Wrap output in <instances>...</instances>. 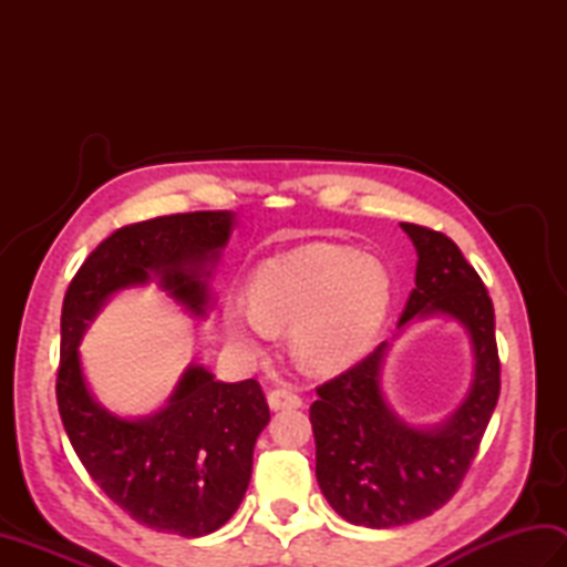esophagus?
Here are the masks:
<instances>
[{"label":"esophagus","instance_id":"1","mask_svg":"<svg viewBox=\"0 0 567 567\" xmlns=\"http://www.w3.org/2000/svg\"><path fill=\"white\" fill-rule=\"evenodd\" d=\"M268 404L270 409H297L302 406V396L295 394L292 390H285V388H277V390H270L268 392Z\"/></svg>","mask_w":567,"mask_h":567}]
</instances>
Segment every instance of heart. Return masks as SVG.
I'll use <instances>...</instances> for the list:
<instances>
[{"label": "heart", "mask_w": 567, "mask_h": 567, "mask_svg": "<svg viewBox=\"0 0 567 567\" xmlns=\"http://www.w3.org/2000/svg\"><path fill=\"white\" fill-rule=\"evenodd\" d=\"M248 302L224 307V331L248 351L290 327V348L305 368L333 372L363 355L388 317L392 282L375 258L339 246H305L265 260L252 272Z\"/></svg>", "instance_id": "obj_1"}]
</instances>
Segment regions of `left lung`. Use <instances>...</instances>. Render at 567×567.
<instances>
[{
	"label": "left lung",
	"mask_w": 567,
	"mask_h": 567,
	"mask_svg": "<svg viewBox=\"0 0 567 567\" xmlns=\"http://www.w3.org/2000/svg\"><path fill=\"white\" fill-rule=\"evenodd\" d=\"M402 228L419 260L400 329L412 319H455L473 343L475 375L463 404L429 429L406 424L384 400L388 341L319 384L309 409L319 487L346 522L368 528L404 526L441 509L461 487L499 396L495 307L483 280L449 236Z\"/></svg>",
	"instance_id": "obj_1"
}]
</instances>
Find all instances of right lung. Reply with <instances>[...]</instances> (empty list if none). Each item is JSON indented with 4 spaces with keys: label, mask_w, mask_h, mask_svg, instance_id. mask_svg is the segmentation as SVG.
Segmentation results:
<instances>
[{
    "label": "right lung",
    "mask_w": 567,
    "mask_h": 567,
    "mask_svg": "<svg viewBox=\"0 0 567 567\" xmlns=\"http://www.w3.org/2000/svg\"><path fill=\"white\" fill-rule=\"evenodd\" d=\"M234 224L231 212H189L116 228L80 265L63 299L55 394L68 439L104 495L163 534H212L238 509L252 445L270 421L260 384L219 382L189 365L161 412L122 419L92 396L78 346L106 299L153 275L175 302L207 315L212 268Z\"/></svg>",
    "instance_id": "add662e5"
}]
</instances>
